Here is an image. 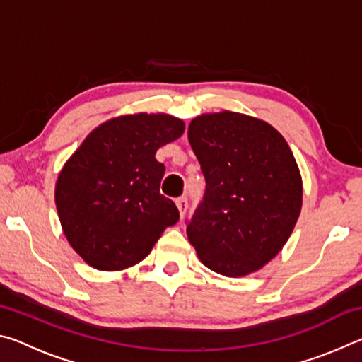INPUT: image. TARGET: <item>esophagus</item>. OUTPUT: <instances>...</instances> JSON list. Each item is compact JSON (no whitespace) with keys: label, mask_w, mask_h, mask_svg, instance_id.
Returning a JSON list of instances; mask_svg holds the SVG:
<instances>
[{"label":"esophagus","mask_w":362,"mask_h":362,"mask_svg":"<svg viewBox=\"0 0 362 362\" xmlns=\"http://www.w3.org/2000/svg\"><path fill=\"white\" fill-rule=\"evenodd\" d=\"M175 204H177V207H179L180 216L182 217L185 216V212L188 209V198H187V196H180V198H177L175 199Z\"/></svg>","instance_id":"esophagus-1"}]
</instances>
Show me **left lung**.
Masks as SVG:
<instances>
[{
	"mask_svg": "<svg viewBox=\"0 0 362 362\" xmlns=\"http://www.w3.org/2000/svg\"><path fill=\"white\" fill-rule=\"evenodd\" d=\"M206 192L187 235L223 276L260 269L289 240L302 209V177L289 145L265 121L222 112L189 122Z\"/></svg>",
	"mask_w": 362,
	"mask_h": 362,
	"instance_id": "obj_1",
	"label": "left lung"
}]
</instances>
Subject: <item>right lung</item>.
Segmentation results:
<instances>
[{
    "mask_svg": "<svg viewBox=\"0 0 362 362\" xmlns=\"http://www.w3.org/2000/svg\"><path fill=\"white\" fill-rule=\"evenodd\" d=\"M185 124L169 115H127L103 122L60 170L56 206L71 247L90 267L115 272L139 263L161 233L179 220L173 199L159 193V146Z\"/></svg>",
    "mask_w": 362,
    "mask_h": 362,
    "instance_id": "right-lung-1",
    "label": "right lung"
}]
</instances>
